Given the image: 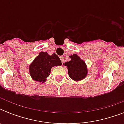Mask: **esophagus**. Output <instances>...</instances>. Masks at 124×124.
<instances>
[{
    "label": "esophagus",
    "instance_id": "1",
    "mask_svg": "<svg viewBox=\"0 0 124 124\" xmlns=\"http://www.w3.org/2000/svg\"><path fill=\"white\" fill-rule=\"evenodd\" d=\"M60 60H61V62H62V63H63L64 61V56H60Z\"/></svg>",
    "mask_w": 124,
    "mask_h": 124
}]
</instances>
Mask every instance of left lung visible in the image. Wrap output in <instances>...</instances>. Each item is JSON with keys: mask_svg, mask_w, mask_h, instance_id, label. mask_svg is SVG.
Returning a JSON list of instances; mask_svg holds the SVG:
<instances>
[{"mask_svg": "<svg viewBox=\"0 0 124 124\" xmlns=\"http://www.w3.org/2000/svg\"><path fill=\"white\" fill-rule=\"evenodd\" d=\"M70 58L71 60L64 64V66L68 67L70 77L76 81L84 79L87 73V70L84 61L81 60L76 54L71 55Z\"/></svg>", "mask_w": 124, "mask_h": 124, "instance_id": "obj_1", "label": "left lung"}]
</instances>
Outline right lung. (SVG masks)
<instances>
[{"label": "right lung", "instance_id": "right-lung-1", "mask_svg": "<svg viewBox=\"0 0 124 124\" xmlns=\"http://www.w3.org/2000/svg\"><path fill=\"white\" fill-rule=\"evenodd\" d=\"M62 62L55 53L49 55L47 52H40L30 66V75L38 82H45L53 66H60Z\"/></svg>", "mask_w": 124, "mask_h": 124}]
</instances>
